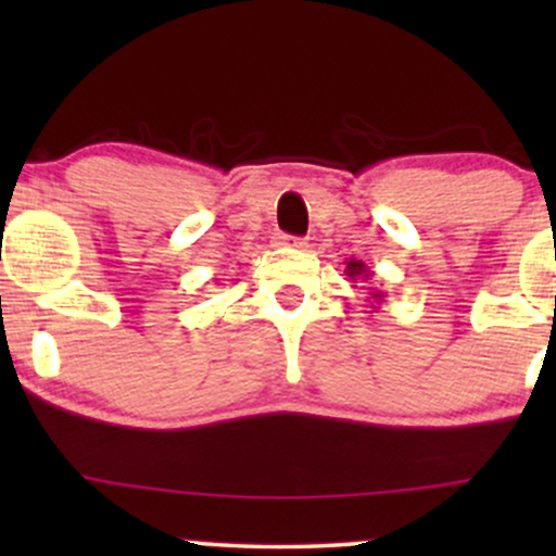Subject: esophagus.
I'll list each match as a JSON object with an SVG mask.
<instances>
[{
  "label": "esophagus",
  "mask_w": 556,
  "mask_h": 556,
  "mask_svg": "<svg viewBox=\"0 0 556 556\" xmlns=\"http://www.w3.org/2000/svg\"><path fill=\"white\" fill-rule=\"evenodd\" d=\"M274 245H287V248H305L308 242H305L303 238H290V235H277L274 238Z\"/></svg>",
  "instance_id": "esophagus-1"
}]
</instances>
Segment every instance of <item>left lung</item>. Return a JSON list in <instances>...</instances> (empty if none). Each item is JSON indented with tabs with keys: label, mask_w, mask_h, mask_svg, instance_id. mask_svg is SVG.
Here are the masks:
<instances>
[{
	"label": "left lung",
	"mask_w": 556,
	"mask_h": 556,
	"mask_svg": "<svg viewBox=\"0 0 556 556\" xmlns=\"http://www.w3.org/2000/svg\"><path fill=\"white\" fill-rule=\"evenodd\" d=\"M344 274H348L353 287H358V282H368V279L374 277V271L368 269L363 261H355V258L348 261V266H344ZM366 290H368V303H371V308H379V303H384V292H381L379 287H366Z\"/></svg>",
	"instance_id": "8db88e82"
}]
</instances>
